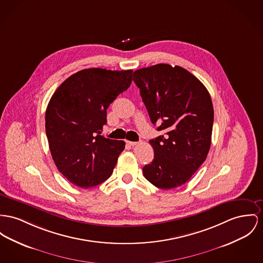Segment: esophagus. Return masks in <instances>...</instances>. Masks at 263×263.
<instances>
[{
	"label": "esophagus",
	"instance_id": "34e87169",
	"mask_svg": "<svg viewBox=\"0 0 263 263\" xmlns=\"http://www.w3.org/2000/svg\"><path fill=\"white\" fill-rule=\"evenodd\" d=\"M126 143H127L128 145H132V146H134V145H137V144H138V142H137V141H129V140H126Z\"/></svg>",
	"mask_w": 263,
	"mask_h": 263
}]
</instances>
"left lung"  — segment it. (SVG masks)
Masks as SVG:
<instances>
[{"label":"left lung","instance_id":"obj_1","mask_svg":"<svg viewBox=\"0 0 263 263\" xmlns=\"http://www.w3.org/2000/svg\"><path fill=\"white\" fill-rule=\"evenodd\" d=\"M151 121L163 135L149 140L155 158L144 177L162 190L189 181L210 152L213 106L210 92L189 70L158 64L134 72Z\"/></svg>","mask_w":263,"mask_h":263}]
</instances>
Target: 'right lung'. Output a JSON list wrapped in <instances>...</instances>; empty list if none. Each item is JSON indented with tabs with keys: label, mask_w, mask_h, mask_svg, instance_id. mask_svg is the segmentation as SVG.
<instances>
[{
	"label": "right lung",
	"mask_w": 263,
	"mask_h": 263,
	"mask_svg": "<svg viewBox=\"0 0 263 263\" xmlns=\"http://www.w3.org/2000/svg\"><path fill=\"white\" fill-rule=\"evenodd\" d=\"M133 70L86 69L53 92L46 110V134L59 172L79 187L106 180L124 149L123 140L101 136L106 109L132 84Z\"/></svg>",
	"instance_id": "obj_1"
}]
</instances>
